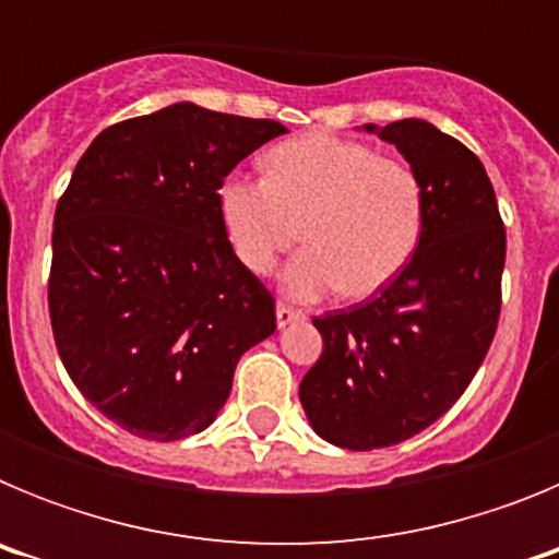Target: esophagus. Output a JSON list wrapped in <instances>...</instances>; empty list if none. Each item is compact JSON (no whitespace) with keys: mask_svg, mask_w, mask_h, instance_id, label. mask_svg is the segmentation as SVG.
I'll use <instances>...</instances> for the list:
<instances>
[{"mask_svg":"<svg viewBox=\"0 0 559 559\" xmlns=\"http://www.w3.org/2000/svg\"><path fill=\"white\" fill-rule=\"evenodd\" d=\"M299 319H305V313L302 310H296V308H290V305H276V324H280V328H288V324H294V322H299Z\"/></svg>","mask_w":559,"mask_h":559,"instance_id":"obj_1","label":"esophagus"}]
</instances>
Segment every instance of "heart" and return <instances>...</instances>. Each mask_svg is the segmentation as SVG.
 I'll return each instance as SVG.
<instances>
[{
	"label": "heart",
	"instance_id": "heart-1",
	"mask_svg": "<svg viewBox=\"0 0 559 559\" xmlns=\"http://www.w3.org/2000/svg\"><path fill=\"white\" fill-rule=\"evenodd\" d=\"M218 212L237 260L254 274H269L302 237L308 249L283 271V290L294 299L310 302L338 288L367 299L417 251L426 195L408 162L316 131L271 147L265 179H224Z\"/></svg>",
	"mask_w": 559,
	"mask_h": 559
}]
</instances>
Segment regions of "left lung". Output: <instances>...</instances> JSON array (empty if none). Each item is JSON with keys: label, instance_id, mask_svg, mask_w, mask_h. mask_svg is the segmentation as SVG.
<instances>
[{"label": "left lung", "instance_id": "obj_1", "mask_svg": "<svg viewBox=\"0 0 559 559\" xmlns=\"http://www.w3.org/2000/svg\"><path fill=\"white\" fill-rule=\"evenodd\" d=\"M364 131L414 167L426 226L378 296L313 319L324 349L299 400L313 431L349 451L412 439L462 397L496 335L507 260L496 192L476 153L426 120Z\"/></svg>", "mask_w": 559, "mask_h": 559}]
</instances>
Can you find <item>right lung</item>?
<instances>
[{"instance_id":"add662e5","label":"right lung","mask_w":559,"mask_h":559,"mask_svg":"<svg viewBox=\"0 0 559 559\" xmlns=\"http://www.w3.org/2000/svg\"><path fill=\"white\" fill-rule=\"evenodd\" d=\"M288 128L195 103L97 133L58 201L49 322L69 378L133 437L204 431L240 355L276 330L274 296L237 260L224 179Z\"/></svg>"}]
</instances>
